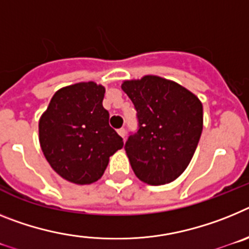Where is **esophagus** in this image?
<instances>
[{
    "mask_svg": "<svg viewBox=\"0 0 249 249\" xmlns=\"http://www.w3.org/2000/svg\"><path fill=\"white\" fill-rule=\"evenodd\" d=\"M118 134L123 138V139H125V135H126V130H125L124 127H122V129H119V130H118Z\"/></svg>",
    "mask_w": 249,
    "mask_h": 249,
    "instance_id": "esophagus-1",
    "label": "esophagus"
}]
</instances>
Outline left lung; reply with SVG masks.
Listing matches in <instances>:
<instances>
[{"instance_id":"8db88e82","label":"left lung","mask_w":249,"mask_h":249,"mask_svg":"<svg viewBox=\"0 0 249 249\" xmlns=\"http://www.w3.org/2000/svg\"><path fill=\"white\" fill-rule=\"evenodd\" d=\"M139 130L125 142L135 176L150 185L176 180L187 169L203 130V105L184 86L155 75L125 80Z\"/></svg>"}]
</instances>
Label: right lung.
I'll use <instances>...</instances> for the list:
<instances>
[{
	"label": "right lung",
	"instance_id": "add662e5",
	"mask_svg": "<svg viewBox=\"0 0 249 249\" xmlns=\"http://www.w3.org/2000/svg\"><path fill=\"white\" fill-rule=\"evenodd\" d=\"M105 88L94 81L55 92L38 122V140L46 160L65 180L91 184L103 177L109 158L124 146L104 109Z\"/></svg>",
	"mask_w": 249,
	"mask_h": 249
}]
</instances>
